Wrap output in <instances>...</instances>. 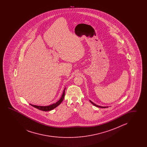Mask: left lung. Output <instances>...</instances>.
Instances as JSON below:
<instances>
[{"mask_svg":"<svg viewBox=\"0 0 147 147\" xmlns=\"http://www.w3.org/2000/svg\"><path fill=\"white\" fill-rule=\"evenodd\" d=\"M90 101L91 103H92V105H94V106L97 107H99V108H108V107L99 106H98V105H96V104H94V103H93V102H92L91 101H90Z\"/></svg>","mask_w":147,"mask_h":147,"instance_id":"obj_1","label":"left lung"}]
</instances>
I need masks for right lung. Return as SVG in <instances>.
Instances as JSON below:
<instances>
[{
  "instance_id": "1",
  "label": "right lung",
  "mask_w": 147,
  "mask_h": 147,
  "mask_svg": "<svg viewBox=\"0 0 147 147\" xmlns=\"http://www.w3.org/2000/svg\"><path fill=\"white\" fill-rule=\"evenodd\" d=\"M65 89L66 88H65L63 92V95L61 97L60 99L58 101H57L56 103H53V105H51L50 106H35V105H32L30 104L31 106L34 107V108H37L38 109L42 111H50L51 110L53 109L54 108H56L58 106H59L60 103L62 102L63 99H64V97H65Z\"/></svg>"
}]
</instances>
